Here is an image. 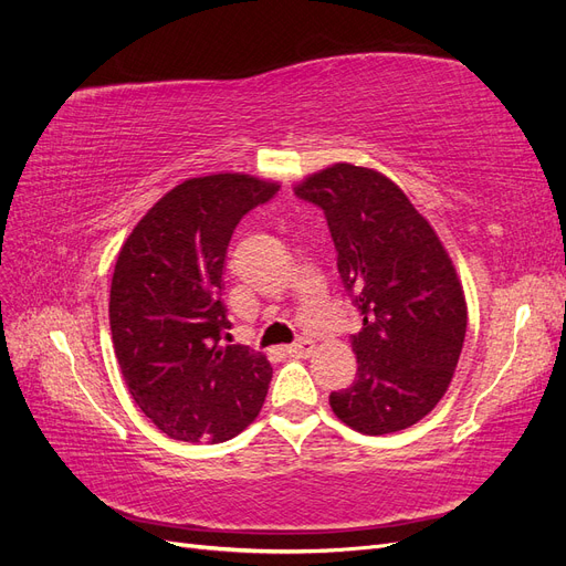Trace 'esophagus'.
I'll use <instances>...</instances> for the list:
<instances>
[{
    "instance_id": "1",
    "label": "esophagus",
    "mask_w": 566,
    "mask_h": 566,
    "mask_svg": "<svg viewBox=\"0 0 566 566\" xmlns=\"http://www.w3.org/2000/svg\"><path fill=\"white\" fill-rule=\"evenodd\" d=\"M290 356H297V358H306L312 352H314V342L312 339H297L295 345H290L285 349Z\"/></svg>"
}]
</instances>
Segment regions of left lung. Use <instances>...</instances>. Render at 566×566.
Instances as JSON below:
<instances>
[{
  "label": "left lung",
  "instance_id": "8db88e82",
  "mask_svg": "<svg viewBox=\"0 0 566 566\" xmlns=\"http://www.w3.org/2000/svg\"><path fill=\"white\" fill-rule=\"evenodd\" d=\"M295 193L328 219L339 279L364 316L352 335L356 380L331 394L333 413L370 437L406 430L447 394L465 342L468 304L451 256L378 169L337 163Z\"/></svg>",
  "mask_w": 566,
  "mask_h": 566
}]
</instances>
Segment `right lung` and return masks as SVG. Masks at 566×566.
<instances>
[{"label": "right lung", "mask_w": 566, "mask_h": 566, "mask_svg": "<svg viewBox=\"0 0 566 566\" xmlns=\"http://www.w3.org/2000/svg\"><path fill=\"white\" fill-rule=\"evenodd\" d=\"M276 191L241 172L186 179L119 248L108 304L117 364L136 406L177 441H227L260 416L273 368L221 342V276L238 221Z\"/></svg>", "instance_id": "right-lung-1"}]
</instances>
